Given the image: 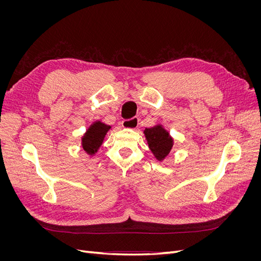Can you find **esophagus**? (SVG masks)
<instances>
[{
    "mask_svg": "<svg viewBox=\"0 0 261 261\" xmlns=\"http://www.w3.org/2000/svg\"><path fill=\"white\" fill-rule=\"evenodd\" d=\"M122 126L124 128H130V129H135L138 126V118L134 117L130 118V120H124L122 122Z\"/></svg>",
    "mask_w": 261,
    "mask_h": 261,
    "instance_id": "obj_1",
    "label": "esophagus"
}]
</instances>
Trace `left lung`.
I'll return each mask as SVG.
<instances>
[{
  "instance_id": "obj_1",
  "label": "left lung",
  "mask_w": 261,
  "mask_h": 261,
  "mask_svg": "<svg viewBox=\"0 0 261 261\" xmlns=\"http://www.w3.org/2000/svg\"><path fill=\"white\" fill-rule=\"evenodd\" d=\"M144 134L147 139L148 146L156 160L162 161L165 159L173 147V138L162 125H156L153 127L146 128Z\"/></svg>"
}]
</instances>
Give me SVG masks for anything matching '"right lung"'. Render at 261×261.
<instances>
[{"label":"right lung","instance_id":"obj_1","mask_svg":"<svg viewBox=\"0 0 261 261\" xmlns=\"http://www.w3.org/2000/svg\"><path fill=\"white\" fill-rule=\"evenodd\" d=\"M110 128H111V126L100 121L92 123L82 138V145L85 151L90 155L96 153L103 143V139Z\"/></svg>","mask_w":261,"mask_h":261}]
</instances>
